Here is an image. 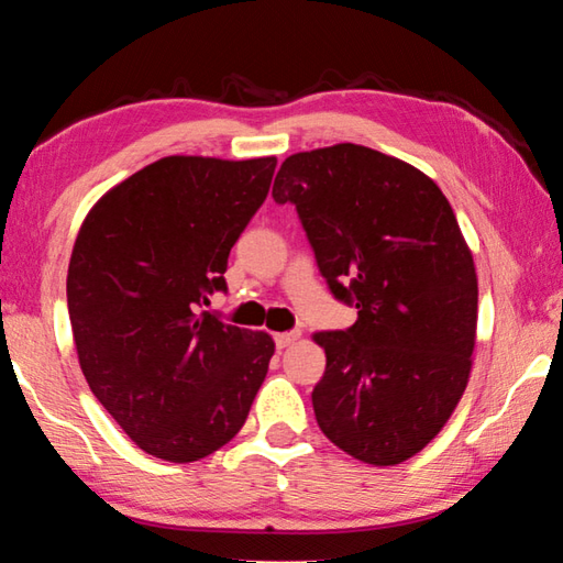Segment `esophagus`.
I'll return each instance as SVG.
<instances>
[{"label":"esophagus","instance_id":"34e87169","mask_svg":"<svg viewBox=\"0 0 563 563\" xmlns=\"http://www.w3.org/2000/svg\"><path fill=\"white\" fill-rule=\"evenodd\" d=\"M298 338H300L298 330H292V332H278V335H275V345H278V350H283V347L292 345V342L298 340Z\"/></svg>","mask_w":563,"mask_h":563}]
</instances>
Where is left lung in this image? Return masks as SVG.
<instances>
[{
	"label": "left lung",
	"mask_w": 563,
	"mask_h": 563,
	"mask_svg": "<svg viewBox=\"0 0 563 563\" xmlns=\"http://www.w3.org/2000/svg\"><path fill=\"white\" fill-rule=\"evenodd\" d=\"M273 198L295 206L330 292L357 308L352 328L316 332L322 434L365 464L409 460L472 369L479 290L450 201L422 170L357 144L288 156Z\"/></svg>",
	"instance_id": "obj_1"
}]
</instances>
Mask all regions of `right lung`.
I'll use <instances>...</instances> for the list:
<instances>
[{
  "label": "right lung",
  "instance_id": "right-lung-1",
  "mask_svg": "<svg viewBox=\"0 0 563 563\" xmlns=\"http://www.w3.org/2000/svg\"><path fill=\"white\" fill-rule=\"evenodd\" d=\"M275 156H166L113 186L76 235L66 302L81 373L146 454L196 462L245 424L268 332L213 312L228 255L268 196Z\"/></svg>",
  "mask_w": 563,
  "mask_h": 563
}]
</instances>
